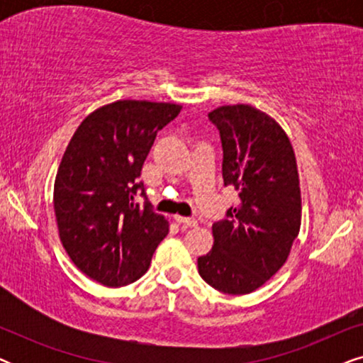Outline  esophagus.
<instances>
[{
  "mask_svg": "<svg viewBox=\"0 0 363 363\" xmlns=\"http://www.w3.org/2000/svg\"><path fill=\"white\" fill-rule=\"evenodd\" d=\"M175 221L178 225H182L183 228H195L198 225V221L195 218H186V216H180V215H175Z\"/></svg>",
  "mask_w": 363,
  "mask_h": 363,
  "instance_id": "1",
  "label": "esophagus"
}]
</instances>
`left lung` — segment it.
<instances>
[{
	"label": "left lung",
	"instance_id": "obj_1",
	"mask_svg": "<svg viewBox=\"0 0 363 363\" xmlns=\"http://www.w3.org/2000/svg\"><path fill=\"white\" fill-rule=\"evenodd\" d=\"M221 137L223 182L240 203L213 225L211 251L198 272L225 294H250L284 266L301 228V188L289 137L247 104L208 113Z\"/></svg>",
	"mask_w": 363,
	"mask_h": 363
}]
</instances>
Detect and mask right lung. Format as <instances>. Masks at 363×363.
I'll return each instance as SVG.
<instances>
[{
    "label": "right lung",
    "mask_w": 363,
    "mask_h": 363,
    "mask_svg": "<svg viewBox=\"0 0 363 363\" xmlns=\"http://www.w3.org/2000/svg\"><path fill=\"white\" fill-rule=\"evenodd\" d=\"M182 106L117 101L84 118L64 152L54 182L59 238L74 264L108 287L127 286L145 274L168 221L138 205L143 162L158 130Z\"/></svg>",
    "instance_id": "obj_1"
}]
</instances>
